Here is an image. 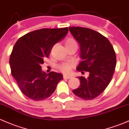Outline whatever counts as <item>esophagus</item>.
Wrapping results in <instances>:
<instances>
[{"label":"esophagus","mask_w":129,"mask_h":129,"mask_svg":"<svg viewBox=\"0 0 129 129\" xmlns=\"http://www.w3.org/2000/svg\"><path fill=\"white\" fill-rule=\"evenodd\" d=\"M63 79H70V78H72V76H70V75H63Z\"/></svg>","instance_id":"1"}]
</instances>
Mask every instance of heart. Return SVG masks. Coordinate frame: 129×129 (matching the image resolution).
Listing matches in <instances>:
<instances>
[{"instance_id":"1","label":"heart","mask_w":129,"mask_h":129,"mask_svg":"<svg viewBox=\"0 0 129 129\" xmlns=\"http://www.w3.org/2000/svg\"><path fill=\"white\" fill-rule=\"evenodd\" d=\"M65 45H66V48L67 47H72V46H76V47H78V44H77V42L75 40L71 39V38H69V39H67L66 40V42H65ZM73 67V65L72 64V63H63L60 64L58 68L60 72H63L64 73H68L72 70Z\"/></svg>"}]
</instances>
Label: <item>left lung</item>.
<instances>
[{
  "label": "left lung",
  "mask_w": 129,
  "mask_h": 129,
  "mask_svg": "<svg viewBox=\"0 0 129 129\" xmlns=\"http://www.w3.org/2000/svg\"><path fill=\"white\" fill-rule=\"evenodd\" d=\"M69 30L80 45L81 61L76 70L87 76H79L80 85L73 90L75 95L85 100H93L107 88L113 77L116 53L110 41L100 33L87 28L74 26Z\"/></svg>",
  "instance_id": "obj_1"
}]
</instances>
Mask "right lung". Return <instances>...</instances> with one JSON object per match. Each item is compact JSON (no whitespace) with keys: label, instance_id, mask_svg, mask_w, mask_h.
I'll return each mask as SVG.
<instances>
[{"label":"right lung","instance_id":"add662e5","mask_svg":"<svg viewBox=\"0 0 129 129\" xmlns=\"http://www.w3.org/2000/svg\"><path fill=\"white\" fill-rule=\"evenodd\" d=\"M68 32L67 27L38 29L19 38L14 45L10 57L11 75L26 97L34 101L47 99L63 79L60 73L43 72L41 65L54 44L62 40Z\"/></svg>","mask_w":129,"mask_h":129}]
</instances>
